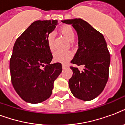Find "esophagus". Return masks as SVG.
Segmentation results:
<instances>
[{
  "label": "esophagus",
  "instance_id": "34e87169",
  "mask_svg": "<svg viewBox=\"0 0 125 125\" xmlns=\"http://www.w3.org/2000/svg\"><path fill=\"white\" fill-rule=\"evenodd\" d=\"M68 67V65L67 64H62V68L63 69H65Z\"/></svg>",
  "mask_w": 125,
  "mask_h": 125
}]
</instances>
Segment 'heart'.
<instances>
[{
	"label": "heart",
	"instance_id": "heart-1",
	"mask_svg": "<svg viewBox=\"0 0 125 125\" xmlns=\"http://www.w3.org/2000/svg\"><path fill=\"white\" fill-rule=\"evenodd\" d=\"M61 33L69 41L72 42L74 40V32L73 28L69 25H64L60 29ZM48 47L51 51L54 49V35L53 33H49L47 37ZM73 52L70 51H57L54 53V59L56 62L60 63H67L72 58Z\"/></svg>",
	"mask_w": 125,
	"mask_h": 125
}]
</instances>
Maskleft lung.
I'll return each instance as SVG.
<instances>
[{"label":"left lung","mask_w":125,"mask_h":125,"mask_svg":"<svg viewBox=\"0 0 125 125\" xmlns=\"http://www.w3.org/2000/svg\"><path fill=\"white\" fill-rule=\"evenodd\" d=\"M71 24L78 38V49L71 63L83 65L80 72L71 67L72 77L69 80L71 91L76 98L89 101L98 97L108 80L110 55L104 36L82 19L62 21Z\"/></svg>","instance_id":"left-lung-1"}]
</instances>
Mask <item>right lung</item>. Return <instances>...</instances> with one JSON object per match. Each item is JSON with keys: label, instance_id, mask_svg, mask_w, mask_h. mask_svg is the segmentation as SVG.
Returning <instances> with one entry per match:
<instances>
[{"label": "right lung", "instance_id": "right-lung-1", "mask_svg": "<svg viewBox=\"0 0 125 125\" xmlns=\"http://www.w3.org/2000/svg\"><path fill=\"white\" fill-rule=\"evenodd\" d=\"M57 20L36 21L17 39L10 60L11 83L27 103H42L51 97L54 82L62 71V64H51L53 58L47 37Z\"/></svg>", "mask_w": 125, "mask_h": 125}]
</instances>
